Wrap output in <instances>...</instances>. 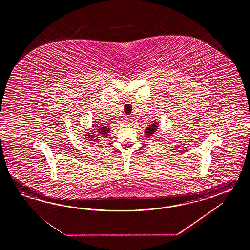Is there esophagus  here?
Segmentation results:
<instances>
[{
  "label": "esophagus",
  "instance_id": "esophagus-1",
  "mask_svg": "<svg viewBox=\"0 0 250 250\" xmlns=\"http://www.w3.org/2000/svg\"><path fill=\"white\" fill-rule=\"evenodd\" d=\"M129 123H130V122H127V123H126V124H129Z\"/></svg>",
  "mask_w": 250,
  "mask_h": 250
}]
</instances>
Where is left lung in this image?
Instances as JSON below:
<instances>
[{"label":"left lung","instance_id":"obj_1","mask_svg":"<svg viewBox=\"0 0 250 250\" xmlns=\"http://www.w3.org/2000/svg\"><path fill=\"white\" fill-rule=\"evenodd\" d=\"M158 128V123H154V121H153V123L152 124H150L148 125L146 128V130H145V133H146V135L147 136V137H151V136H153L154 134H156V131L158 130L157 129Z\"/></svg>","mask_w":250,"mask_h":250}]
</instances>
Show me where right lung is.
<instances>
[{
    "label": "right lung",
    "instance_id": "1",
    "mask_svg": "<svg viewBox=\"0 0 250 250\" xmlns=\"http://www.w3.org/2000/svg\"><path fill=\"white\" fill-rule=\"evenodd\" d=\"M96 132L98 133L97 135H101L102 137H107L109 134L108 133L110 132V129H109V127H107V126H104V124H103V125H96ZM97 135L96 136H93V135H91V133L87 132L86 135H85V139H87V140H89V141H96V140H98V139H96V138H94L95 137H96Z\"/></svg>",
    "mask_w": 250,
    "mask_h": 250
}]
</instances>
